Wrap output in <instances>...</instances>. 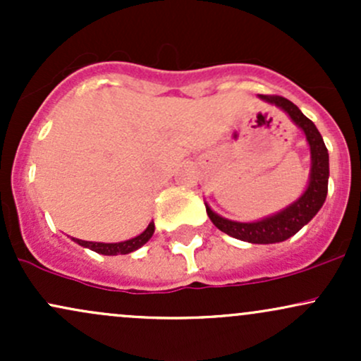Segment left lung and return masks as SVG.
Instances as JSON below:
<instances>
[{"label":"left lung","mask_w":361,"mask_h":361,"mask_svg":"<svg viewBox=\"0 0 361 361\" xmlns=\"http://www.w3.org/2000/svg\"><path fill=\"white\" fill-rule=\"evenodd\" d=\"M263 102L275 105L276 109L288 115V118L295 123L297 127L304 132L305 140H307L310 149V173L309 183L304 193L297 198L295 202L267 217L258 219L252 222H239L231 221V219L222 217L215 214L205 202L207 214L210 221L219 231L233 235L235 239L251 243V244H273L287 241L293 234H297L305 224L312 221L321 207L324 205L327 195V180H329V154L322 135L319 134L317 127L314 126L312 120H309L299 110V106L293 105L292 102L283 97H267V94H258Z\"/></svg>","instance_id":"1"}]
</instances>
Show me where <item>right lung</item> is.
<instances>
[{
  "mask_svg": "<svg viewBox=\"0 0 361 361\" xmlns=\"http://www.w3.org/2000/svg\"><path fill=\"white\" fill-rule=\"evenodd\" d=\"M154 234V222H149V226L146 227L144 233H140L135 238L127 239V241L122 243H93V241H82V239H76L71 238L74 243H78L82 247H88V250L98 252V255H105V256H117V255H128V252L139 250L146 244L149 239L152 238Z\"/></svg>",
  "mask_w": 361,
  "mask_h": 361,
  "instance_id": "right-lung-1",
  "label": "right lung"
}]
</instances>
